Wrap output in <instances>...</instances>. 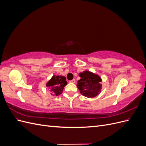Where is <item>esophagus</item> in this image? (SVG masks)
<instances>
[{
    "mask_svg": "<svg viewBox=\"0 0 146 146\" xmlns=\"http://www.w3.org/2000/svg\"><path fill=\"white\" fill-rule=\"evenodd\" d=\"M70 82L73 83H76V80H75V79H73V80H70Z\"/></svg>",
    "mask_w": 146,
    "mask_h": 146,
    "instance_id": "34e87169",
    "label": "esophagus"
}]
</instances>
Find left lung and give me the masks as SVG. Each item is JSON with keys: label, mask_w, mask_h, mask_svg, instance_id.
Returning <instances> with one entry per match:
<instances>
[{"label": "left lung", "mask_w": 146, "mask_h": 146, "mask_svg": "<svg viewBox=\"0 0 146 146\" xmlns=\"http://www.w3.org/2000/svg\"><path fill=\"white\" fill-rule=\"evenodd\" d=\"M80 79L77 86L80 93L86 98H94L100 94L102 90V79L98 74L85 70L79 74Z\"/></svg>", "instance_id": "obj_1"}]
</instances>
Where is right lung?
I'll use <instances>...</instances> for the list:
<instances>
[{
  "mask_svg": "<svg viewBox=\"0 0 146 146\" xmlns=\"http://www.w3.org/2000/svg\"><path fill=\"white\" fill-rule=\"evenodd\" d=\"M66 80V77L64 76H53L46 83V87L50 89L52 95L58 96L62 93L64 86L68 84Z\"/></svg>",
  "mask_w": 146,
  "mask_h": 146,
  "instance_id": "right-lung-1",
  "label": "right lung"
}]
</instances>
